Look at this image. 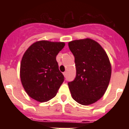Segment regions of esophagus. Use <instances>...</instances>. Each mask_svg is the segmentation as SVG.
<instances>
[{
  "label": "esophagus",
  "mask_w": 129,
  "mask_h": 129,
  "mask_svg": "<svg viewBox=\"0 0 129 129\" xmlns=\"http://www.w3.org/2000/svg\"><path fill=\"white\" fill-rule=\"evenodd\" d=\"M67 72H63V75L64 77H66V76H67Z\"/></svg>",
  "instance_id": "esophagus-1"
}]
</instances>
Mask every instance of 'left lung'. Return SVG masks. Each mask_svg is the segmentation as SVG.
Wrapping results in <instances>:
<instances>
[{
  "instance_id": "left-lung-1",
  "label": "left lung",
  "mask_w": 129,
  "mask_h": 129,
  "mask_svg": "<svg viewBox=\"0 0 129 129\" xmlns=\"http://www.w3.org/2000/svg\"><path fill=\"white\" fill-rule=\"evenodd\" d=\"M75 57L76 76L68 82L73 99L88 105L104 95L111 76V65L107 53L99 43L90 39L69 42Z\"/></svg>"
}]
</instances>
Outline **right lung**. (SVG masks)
Segmentation results:
<instances>
[{
	"mask_svg": "<svg viewBox=\"0 0 129 129\" xmlns=\"http://www.w3.org/2000/svg\"><path fill=\"white\" fill-rule=\"evenodd\" d=\"M64 45L61 42L41 41L31 44L24 54L20 80L26 93L34 100L45 102L56 95L64 80L56 56Z\"/></svg>",
	"mask_w": 129,
	"mask_h": 129,
	"instance_id": "add662e5",
	"label": "right lung"
}]
</instances>
